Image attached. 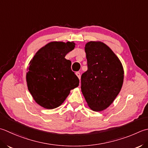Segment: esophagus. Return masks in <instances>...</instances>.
Returning a JSON list of instances; mask_svg holds the SVG:
<instances>
[{"instance_id":"obj_1","label":"esophagus","mask_w":148,"mask_h":148,"mask_svg":"<svg viewBox=\"0 0 148 148\" xmlns=\"http://www.w3.org/2000/svg\"><path fill=\"white\" fill-rule=\"evenodd\" d=\"M76 76L78 77V78H79V79H81V74H80V72H76Z\"/></svg>"}]
</instances>
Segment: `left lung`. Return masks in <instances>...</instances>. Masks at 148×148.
<instances>
[{
    "mask_svg": "<svg viewBox=\"0 0 148 148\" xmlns=\"http://www.w3.org/2000/svg\"><path fill=\"white\" fill-rule=\"evenodd\" d=\"M88 70L82 75V92L88 106L102 111L114 102L122 88L124 71L119 59L101 42H89L85 47Z\"/></svg>",
    "mask_w": 148,
    "mask_h": 148,
    "instance_id": "obj_1",
    "label": "left lung"
}]
</instances>
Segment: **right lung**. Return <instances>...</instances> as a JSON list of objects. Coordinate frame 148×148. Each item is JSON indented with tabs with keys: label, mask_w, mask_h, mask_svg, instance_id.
I'll return each instance as SVG.
<instances>
[{
	"label": "right lung",
	"mask_w": 148,
	"mask_h": 148,
	"mask_svg": "<svg viewBox=\"0 0 148 148\" xmlns=\"http://www.w3.org/2000/svg\"><path fill=\"white\" fill-rule=\"evenodd\" d=\"M72 42H52L41 48L31 60L26 75L28 90L34 101L47 109L60 106L79 85V80L65 58L73 50Z\"/></svg>",
	"instance_id": "1"
}]
</instances>
